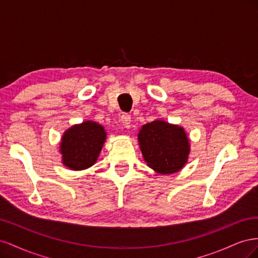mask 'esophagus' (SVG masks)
<instances>
[{
  "mask_svg": "<svg viewBox=\"0 0 258 258\" xmlns=\"http://www.w3.org/2000/svg\"><path fill=\"white\" fill-rule=\"evenodd\" d=\"M120 121L122 123V126L124 128H129L130 127V123H131V117L129 114L127 113H122L121 116H120Z\"/></svg>",
  "mask_w": 258,
  "mask_h": 258,
  "instance_id": "1",
  "label": "esophagus"
}]
</instances>
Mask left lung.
I'll return each instance as SVG.
<instances>
[{"instance_id": "8db88e82", "label": "left lung", "mask_w": 258, "mask_h": 258, "mask_svg": "<svg viewBox=\"0 0 258 258\" xmlns=\"http://www.w3.org/2000/svg\"><path fill=\"white\" fill-rule=\"evenodd\" d=\"M138 141L147 166L156 173H176L188 161L189 139L178 124L161 119L145 123L139 130Z\"/></svg>"}]
</instances>
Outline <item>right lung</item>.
Returning a JSON list of instances; mask_svg holds the SVG:
<instances>
[{
    "label": "right lung",
    "mask_w": 258,
    "mask_h": 258,
    "mask_svg": "<svg viewBox=\"0 0 258 258\" xmlns=\"http://www.w3.org/2000/svg\"><path fill=\"white\" fill-rule=\"evenodd\" d=\"M106 136L104 127L96 121L85 120L73 124L64 131L59 146L63 166L81 171L95 165Z\"/></svg>",
    "instance_id": "add662e5"
}]
</instances>
